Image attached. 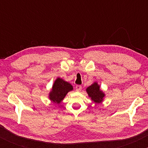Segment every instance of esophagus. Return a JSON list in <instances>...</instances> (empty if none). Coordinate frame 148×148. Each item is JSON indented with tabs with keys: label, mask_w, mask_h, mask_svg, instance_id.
Here are the masks:
<instances>
[{
	"label": "esophagus",
	"mask_w": 148,
	"mask_h": 148,
	"mask_svg": "<svg viewBox=\"0 0 148 148\" xmlns=\"http://www.w3.org/2000/svg\"><path fill=\"white\" fill-rule=\"evenodd\" d=\"M81 89H82V86H80V85H77V86H76V90L77 92H80L81 90Z\"/></svg>",
	"instance_id": "obj_1"
}]
</instances>
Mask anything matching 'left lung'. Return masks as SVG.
<instances>
[{"instance_id":"obj_1","label":"left lung","mask_w":148,"mask_h":148,"mask_svg":"<svg viewBox=\"0 0 148 148\" xmlns=\"http://www.w3.org/2000/svg\"><path fill=\"white\" fill-rule=\"evenodd\" d=\"M86 92L92 101L96 103H101L105 97L104 92L100 90V86L97 82H94L91 86L86 88Z\"/></svg>"}]
</instances>
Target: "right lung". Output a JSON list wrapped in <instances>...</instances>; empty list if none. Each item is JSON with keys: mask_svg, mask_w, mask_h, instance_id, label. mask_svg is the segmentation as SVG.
Returning a JSON list of instances; mask_svg holds the SVG:
<instances>
[{"mask_svg": "<svg viewBox=\"0 0 148 148\" xmlns=\"http://www.w3.org/2000/svg\"><path fill=\"white\" fill-rule=\"evenodd\" d=\"M73 90V86L69 83L58 77L54 81L51 90L49 94V98L53 103L59 104L69 92Z\"/></svg>", "mask_w": 148, "mask_h": 148, "instance_id": "add662e5", "label": "right lung"}]
</instances>
